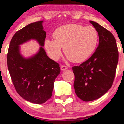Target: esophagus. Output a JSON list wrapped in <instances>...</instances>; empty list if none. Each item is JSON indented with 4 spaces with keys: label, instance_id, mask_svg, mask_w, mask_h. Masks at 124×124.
Here are the masks:
<instances>
[{
    "label": "esophagus",
    "instance_id": "esophagus-1",
    "mask_svg": "<svg viewBox=\"0 0 124 124\" xmlns=\"http://www.w3.org/2000/svg\"><path fill=\"white\" fill-rule=\"evenodd\" d=\"M68 69V67L66 66H63V65H62V66H61V70H66V69Z\"/></svg>",
    "mask_w": 124,
    "mask_h": 124
}]
</instances>
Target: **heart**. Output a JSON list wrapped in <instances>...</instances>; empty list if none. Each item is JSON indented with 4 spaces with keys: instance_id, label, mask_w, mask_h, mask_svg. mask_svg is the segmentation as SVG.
Listing matches in <instances>:
<instances>
[{
    "instance_id": "b5f03b06",
    "label": "heart",
    "mask_w": 124,
    "mask_h": 124,
    "mask_svg": "<svg viewBox=\"0 0 124 124\" xmlns=\"http://www.w3.org/2000/svg\"><path fill=\"white\" fill-rule=\"evenodd\" d=\"M55 40L46 39L45 49L52 59L57 61L62 55L61 48L72 62L80 63L87 59L94 52L99 34L92 26L70 24L61 26L54 32Z\"/></svg>"
}]
</instances>
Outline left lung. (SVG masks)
Returning a JSON list of instances; mask_svg holds the SVG:
<instances>
[{
    "instance_id": "1",
    "label": "left lung",
    "mask_w": 124,
    "mask_h": 124,
    "mask_svg": "<svg viewBox=\"0 0 124 124\" xmlns=\"http://www.w3.org/2000/svg\"><path fill=\"white\" fill-rule=\"evenodd\" d=\"M90 23L98 32L99 45L88 60L72 68L75 93L85 101L99 99L109 90L118 62L117 45L112 34L95 21Z\"/></svg>"
}]
</instances>
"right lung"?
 <instances>
[{
	"instance_id": "right-lung-1",
	"label": "right lung",
	"mask_w": 124,
	"mask_h": 124,
	"mask_svg": "<svg viewBox=\"0 0 124 124\" xmlns=\"http://www.w3.org/2000/svg\"><path fill=\"white\" fill-rule=\"evenodd\" d=\"M43 21L30 24L15 33L10 43L7 63L17 92L34 104H43L52 96L55 79L60 73L59 64L49 58L44 50L46 32ZM35 40L40 45L33 56L25 58L21 54V44Z\"/></svg>"
}]
</instances>
